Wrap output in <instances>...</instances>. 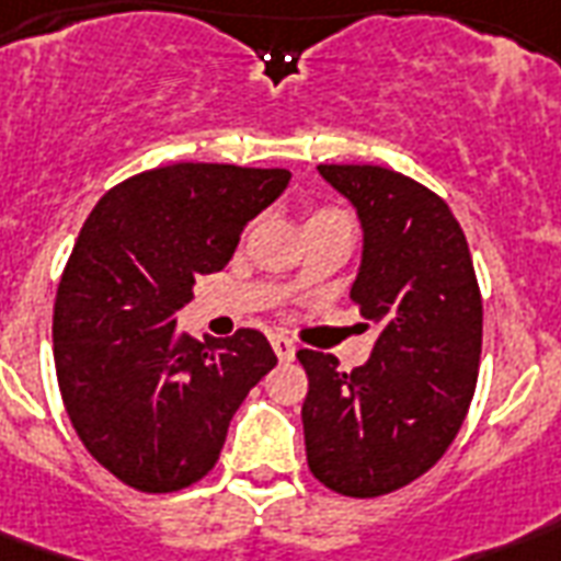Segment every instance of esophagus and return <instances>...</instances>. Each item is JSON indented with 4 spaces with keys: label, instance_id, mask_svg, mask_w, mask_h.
<instances>
[{
    "label": "esophagus",
    "instance_id": "esophagus-1",
    "mask_svg": "<svg viewBox=\"0 0 561 561\" xmlns=\"http://www.w3.org/2000/svg\"><path fill=\"white\" fill-rule=\"evenodd\" d=\"M272 348H275L280 363H289L295 357V342L286 340V336H272Z\"/></svg>",
    "mask_w": 561,
    "mask_h": 561
}]
</instances>
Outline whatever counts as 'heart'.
Listing matches in <instances>:
<instances>
[{
	"label": "heart",
	"mask_w": 561,
	"mask_h": 561,
	"mask_svg": "<svg viewBox=\"0 0 561 561\" xmlns=\"http://www.w3.org/2000/svg\"><path fill=\"white\" fill-rule=\"evenodd\" d=\"M321 210H333V207H321ZM321 210H316V213H321Z\"/></svg>",
	"instance_id": "b5f03b06"
}]
</instances>
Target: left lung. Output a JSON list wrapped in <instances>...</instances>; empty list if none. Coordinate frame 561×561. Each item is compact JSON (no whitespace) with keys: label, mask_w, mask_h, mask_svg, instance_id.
Masks as SVG:
<instances>
[{"label":"left lung","mask_w":561,"mask_h":561,"mask_svg":"<svg viewBox=\"0 0 561 561\" xmlns=\"http://www.w3.org/2000/svg\"><path fill=\"white\" fill-rule=\"evenodd\" d=\"M319 172L363 221L351 301L380 336L354 371L321 351H298L310 380L307 466L330 492L380 497L427 474L457 438L477 389L483 298L445 198L394 169L321 163Z\"/></svg>","instance_id":"1"}]
</instances>
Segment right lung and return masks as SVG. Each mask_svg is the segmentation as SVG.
<instances>
[{"instance_id":"add662e5","label":"right lung","mask_w":561,"mask_h":561,"mask_svg":"<svg viewBox=\"0 0 561 561\" xmlns=\"http://www.w3.org/2000/svg\"><path fill=\"white\" fill-rule=\"evenodd\" d=\"M289 178L233 163L149 169L107 190L78 233L51 316L60 398L90 457L137 492L198 483L277 366L260 330L195 342L175 312Z\"/></svg>"}]
</instances>
